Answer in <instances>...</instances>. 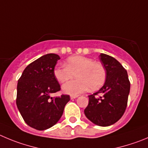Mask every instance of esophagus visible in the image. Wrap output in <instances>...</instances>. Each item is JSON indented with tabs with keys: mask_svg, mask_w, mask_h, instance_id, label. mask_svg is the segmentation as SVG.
<instances>
[{
	"mask_svg": "<svg viewBox=\"0 0 148 148\" xmlns=\"http://www.w3.org/2000/svg\"><path fill=\"white\" fill-rule=\"evenodd\" d=\"M78 95H71V99H76V98L78 97Z\"/></svg>",
	"mask_w": 148,
	"mask_h": 148,
	"instance_id": "esophagus-1",
	"label": "esophagus"
}]
</instances>
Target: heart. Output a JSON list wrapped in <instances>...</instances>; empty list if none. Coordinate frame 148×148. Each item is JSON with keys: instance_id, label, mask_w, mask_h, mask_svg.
<instances>
[{"instance_id": "1", "label": "heart", "mask_w": 148, "mask_h": 148, "mask_svg": "<svg viewBox=\"0 0 148 148\" xmlns=\"http://www.w3.org/2000/svg\"><path fill=\"white\" fill-rule=\"evenodd\" d=\"M54 76L60 83H64L74 77L77 79L63 85V90L71 95L99 89L104 84L107 72L103 65L84 56H73L66 60V66H56Z\"/></svg>"}]
</instances>
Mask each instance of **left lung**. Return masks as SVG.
<instances>
[{
    "mask_svg": "<svg viewBox=\"0 0 148 148\" xmlns=\"http://www.w3.org/2000/svg\"><path fill=\"white\" fill-rule=\"evenodd\" d=\"M100 60L107 72L105 83L98 92L88 96L89 102L84 112L96 125L109 126L119 121L125 112L130 82L126 70L115 58L101 53Z\"/></svg>",
    "mask_w": 148,
    "mask_h": 148,
    "instance_id": "1",
    "label": "left lung"
}]
</instances>
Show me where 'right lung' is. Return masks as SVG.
<instances>
[{
	"mask_svg": "<svg viewBox=\"0 0 148 148\" xmlns=\"http://www.w3.org/2000/svg\"><path fill=\"white\" fill-rule=\"evenodd\" d=\"M60 57L56 54L43 55L25 69L18 79L16 103L25 122L36 130H46L57 123L69 95L51 97L60 90L54 76V69Z\"/></svg>",
	"mask_w": 148,
	"mask_h": 148,
	"instance_id": "add662e5",
	"label": "right lung"
}]
</instances>
